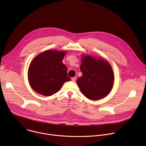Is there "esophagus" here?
I'll return each instance as SVG.
<instances>
[{
    "label": "esophagus",
    "mask_w": 146,
    "mask_h": 146,
    "mask_svg": "<svg viewBox=\"0 0 146 146\" xmlns=\"http://www.w3.org/2000/svg\"><path fill=\"white\" fill-rule=\"evenodd\" d=\"M76 77H72V81H73V82H75L76 81Z\"/></svg>",
    "instance_id": "esophagus-1"
}]
</instances>
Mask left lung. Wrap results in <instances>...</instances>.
<instances>
[{"label":"left lung","instance_id":"left-lung-1","mask_svg":"<svg viewBox=\"0 0 146 146\" xmlns=\"http://www.w3.org/2000/svg\"><path fill=\"white\" fill-rule=\"evenodd\" d=\"M80 70L82 75L76 82L81 92L86 98L93 100H99L110 92L114 76L107 60L82 55Z\"/></svg>","mask_w":146,"mask_h":146}]
</instances>
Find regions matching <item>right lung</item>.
I'll list each match as a JSON object with an SVG mask.
<instances>
[{
	"label": "right lung",
	"mask_w": 146,
	"mask_h": 146,
	"mask_svg": "<svg viewBox=\"0 0 146 146\" xmlns=\"http://www.w3.org/2000/svg\"><path fill=\"white\" fill-rule=\"evenodd\" d=\"M66 52L47 50L31 62L28 80L32 88L41 95L51 96L58 92L66 81L70 80L67 67L62 63Z\"/></svg>",
	"instance_id": "add662e5"
}]
</instances>
